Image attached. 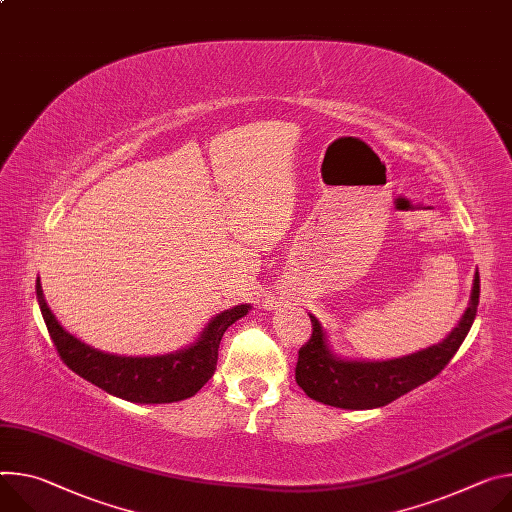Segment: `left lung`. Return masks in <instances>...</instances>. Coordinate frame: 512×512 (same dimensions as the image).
Instances as JSON below:
<instances>
[{"label": "left lung", "instance_id": "left-lung-1", "mask_svg": "<svg viewBox=\"0 0 512 512\" xmlns=\"http://www.w3.org/2000/svg\"><path fill=\"white\" fill-rule=\"evenodd\" d=\"M480 302V275L476 271L470 304L457 327L437 345L394 359H347L333 351L327 331L316 316L312 337L298 351L296 382L316 402L345 408H380L421 384L433 380L451 361L455 351L468 337Z\"/></svg>", "mask_w": 512, "mask_h": 512}]
</instances>
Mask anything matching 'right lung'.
<instances>
[{"instance_id":"right-lung-1","label":"right lung","mask_w":512,"mask_h":512,"mask_svg":"<svg viewBox=\"0 0 512 512\" xmlns=\"http://www.w3.org/2000/svg\"><path fill=\"white\" fill-rule=\"evenodd\" d=\"M36 298L46 329L69 369L108 394L138 404H167L194 396L214 376L222 335L251 310V304L232 306L216 314L192 345L141 357L106 353L71 335L46 304L40 280H36Z\"/></svg>"}]
</instances>
